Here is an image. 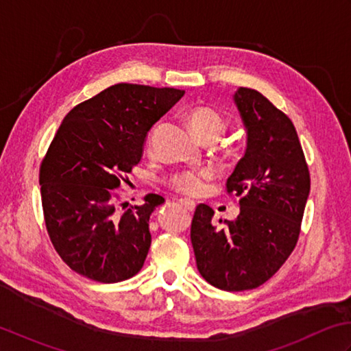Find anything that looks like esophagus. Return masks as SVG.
Returning a JSON list of instances; mask_svg holds the SVG:
<instances>
[{
  "mask_svg": "<svg viewBox=\"0 0 351 351\" xmlns=\"http://www.w3.org/2000/svg\"><path fill=\"white\" fill-rule=\"evenodd\" d=\"M178 202H180V204L184 207V209H188V210H194L195 209V203L192 202V199H188V198H180L178 199Z\"/></svg>",
  "mask_w": 351,
  "mask_h": 351,
  "instance_id": "esophagus-1",
  "label": "esophagus"
}]
</instances>
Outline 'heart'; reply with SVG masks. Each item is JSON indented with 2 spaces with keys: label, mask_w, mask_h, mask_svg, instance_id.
I'll use <instances>...</instances> for the list:
<instances>
[{
  "label": "heart",
  "mask_w": 351,
  "mask_h": 351,
  "mask_svg": "<svg viewBox=\"0 0 351 351\" xmlns=\"http://www.w3.org/2000/svg\"><path fill=\"white\" fill-rule=\"evenodd\" d=\"M188 123L199 139L203 142L209 139H218L227 130V121L223 113L210 106H195L188 112ZM153 133L149 136V141ZM210 178L209 171L184 169L171 177V186L182 194L195 195L203 191L206 180Z\"/></svg>",
  "instance_id": "b5f03b06"
}]
</instances>
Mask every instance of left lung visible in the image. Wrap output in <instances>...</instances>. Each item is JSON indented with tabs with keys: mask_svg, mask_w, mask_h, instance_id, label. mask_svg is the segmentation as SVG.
Wrapping results in <instances>:
<instances>
[{
	"mask_svg": "<svg viewBox=\"0 0 351 351\" xmlns=\"http://www.w3.org/2000/svg\"><path fill=\"white\" fill-rule=\"evenodd\" d=\"M233 98L247 130V149L226 189L241 197V212L217 226L212 207L198 204L191 242L204 280L238 292L265 283L294 252L311 176L292 121L254 89L239 88Z\"/></svg>",
	"mask_w": 351,
	"mask_h": 351,
	"instance_id": "obj_1",
	"label": "left lung"
}]
</instances>
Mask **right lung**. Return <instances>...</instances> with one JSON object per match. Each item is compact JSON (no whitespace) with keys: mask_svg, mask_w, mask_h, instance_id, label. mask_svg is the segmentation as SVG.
Here are the masks:
<instances>
[{"mask_svg":"<svg viewBox=\"0 0 351 351\" xmlns=\"http://www.w3.org/2000/svg\"><path fill=\"white\" fill-rule=\"evenodd\" d=\"M183 95L174 88L119 83L62 121L42 159L39 184L49 239L75 273L117 283L144 267L149 215L165 198L148 194L127 209L115 189L139 163L149 128Z\"/></svg>","mask_w":351,"mask_h":351,"instance_id":"obj_1","label":"right lung"}]
</instances>
